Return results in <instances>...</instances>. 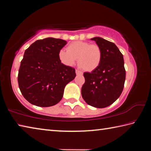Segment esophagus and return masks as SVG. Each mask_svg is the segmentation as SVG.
I'll use <instances>...</instances> for the list:
<instances>
[{
  "mask_svg": "<svg viewBox=\"0 0 151 151\" xmlns=\"http://www.w3.org/2000/svg\"><path fill=\"white\" fill-rule=\"evenodd\" d=\"M76 74L77 75H83V73H82L81 70H79L78 69H76Z\"/></svg>",
  "mask_w": 151,
  "mask_h": 151,
  "instance_id": "1",
  "label": "esophagus"
}]
</instances>
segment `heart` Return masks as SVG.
<instances>
[{"mask_svg": "<svg viewBox=\"0 0 151 151\" xmlns=\"http://www.w3.org/2000/svg\"><path fill=\"white\" fill-rule=\"evenodd\" d=\"M58 57L67 66L75 65L78 58V65L86 71H93L99 67L102 60V51L96 44L85 41H75L68 45L66 50L58 52Z\"/></svg>", "mask_w": 151, "mask_h": 151, "instance_id": "obj_1", "label": "heart"}]
</instances>
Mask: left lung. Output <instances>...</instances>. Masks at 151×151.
Segmentation results:
<instances>
[{"label": "left lung", "mask_w": 151, "mask_h": 151, "mask_svg": "<svg viewBox=\"0 0 151 151\" xmlns=\"http://www.w3.org/2000/svg\"><path fill=\"white\" fill-rule=\"evenodd\" d=\"M91 40L100 47L102 60L95 70L83 74L85 82L81 94L89 105L104 108L113 103L123 90L126 77L123 56L113 42L101 37Z\"/></svg>", "instance_id": "8db88e82"}]
</instances>
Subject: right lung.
Masks as SVG:
<instances>
[{
    "label": "right lung",
    "instance_id": "obj_1",
    "mask_svg": "<svg viewBox=\"0 0 151 151\" xmlns=\"http://www.w3.org/2000/svg\"><path fill=\"white\" fill-rule=\"evenodd\" d=\"M66 40L54 38L38 40L26 49L18 75L20 91L34 105H55L64 89L76 76L75 69L61 63L58 52Z\"/></svg>",
    "mask_w": 151,
    "mask_h": 151
}]
</instances>
